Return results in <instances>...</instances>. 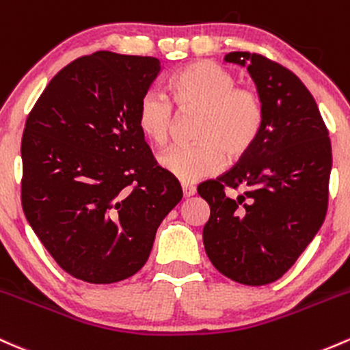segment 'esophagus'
Segmentation results:
<instances>
[{"label":"esophagus","mask_w":350,"mask_h":350,"mask_svg":"<svg viewBox=\"0 0 350 350\" xmlns=\"http://www.w3.org/2000/svg\"><path fill=\"white\" fill-rule=\"evenodd\" d=\"M183 194L184 198H193L196 194V187L191 186V184H183Z\"/></svg>","instance_id":"1"}]
</instances>
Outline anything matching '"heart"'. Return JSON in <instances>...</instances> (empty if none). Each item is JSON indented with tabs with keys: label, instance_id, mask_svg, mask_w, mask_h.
I'll return each mask as SVG.
<instances>
[{
	"label": "heart",
	"instance_id": "1",
	"mask_svg": "<svg viewBox=\"0 0 350 350\" xmlns=\"http://www.w3.org/2000/svg\"><path fill=\"white\" fill-rule=\"evenodd\" d=\"M183 113H201L198 146H178L159 156V166L183 183L214 176L231 159L244 156L256 141L262 121L259 98L236 86L228 69L211 61H198L176 72L169 81ZM141 133L157 148L171 139L176 126L172 103L157 90L146 91L137 106Z\"/></svg>",
	"mask_w": 350,
	"mask_h": 350
}]
</instances>
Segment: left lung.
Instances as JSON below:
<instances>
[{
    "instance_id": "left-lung-1",
    "label": "left lung",
    "mask_w": 350,
    "mask_h": 350,
    "mask_svg": "<svg viewBox=\"0 0 350 350\" xmlns=\"http://www.w3.org/2000/svg\"><path fill=\"white\" fill-rule=\"evenodd\" d=\"M226 63L247 68L262 121L239 163L198 193L211 207L206 254L221 274L245 286L274 282L314 239L327 213L331 139L312 94L281 64L234 51ZM245 187L228 198L224 186Z\"/></svg>"
}]
</instances>
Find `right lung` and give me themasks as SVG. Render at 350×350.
<instances>
[{
  "mask_svg": "<svg viewBox=\"0 0 350 350\" xmlns=\"http://www.w3.org/2000/svg\"><path fill=\"white\" fill-rule=\"evenodd\" d=\"M159 72L157 57H78L49 81L26 119L23 211L59 267L84 282L136 274L183 199L137 124L141 98Z\"/></svg>",
  "mask_w": 350,
  "mask_h": 350,
  "instance_id": "add662e5",
  "label": "right lung"
}]
</instances>
